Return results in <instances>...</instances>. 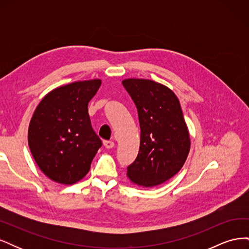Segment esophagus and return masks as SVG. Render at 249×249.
Masks as SVG:
<instances>
[{
    "mask_svg": "<svg viewBox=\"0 0 249 249\" xmlns=\"http://www.w3.org/2000/svg\"><path fill=\"white\" fill-rule=\"evenodd\" d=\"M104 145H105V147L109 149V148H112L113 146H114V142L109 141V140H105L104 141Z\"/></svg>",
    "mask_w": 249,
    "mask_h": 249,
    "instance_id": "34e87169",
    "label": "esophagus"
}]
</instances>
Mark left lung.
<instances>
[{
    "mask_svg": "<svg viewBox=\"0 0 249 249\" xmlns=\"http://www.w3.org/2000/svg\"><path fill=\"white\" fill-rule=\"evenodd\" d=\"M123 85L136 105L140 146L127 166L131 182L154 187L166 182L183 167L190 150V136L177 95L160 83L125 79Z\"/></svg>",
    "mask_w": 249,
    "mask_h": 249,
    "instance_id": "obj_1",
    "label": "left lung"
}]
</instances>
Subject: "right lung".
I'll return each instance as SVG.
<instances>
[{
	"mask_svg": "<svg viewBox=\"0 0 249 249\" xmlns=\"http://www.w3.org/2000/svg\"><path fill=\"white\" fill-rule=\"evenodd\" d=\"M101 84L94 79L58 87L35 109L29 147L40 170L54 182L72 185L84 178L102 146L88 114V103Z\"/></svg>",
	"mask_w": 249,
	"mask_h": 249,
	"instance_id": "add662e5",
	"label": "right lung"
}]
</instances>
